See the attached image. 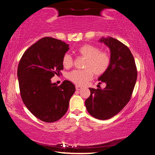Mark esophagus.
<instances>
[{
  "label": "esophagus",
  "mask_w": 155,
  "mask_h": 155,
  "mask_svg": "<svg viewBox=\"0 0 155 155\" xmlns=\"http://www.w3.org/2000/svg\"><path fill=\"white\" fill-rule=\"evenodd\" d=\"M81 89H82V87H81V86H78V85H76V90L77 91L81 90Z\"/></svg>",
  "instance_id": "1"
}]
</instances>
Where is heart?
Returning <instances> with one entry per match:
<instances>
[{
  "label": "heart",
  "mask_w": 155,
  "mask_h": 155,
  "mask_svg": "<svg viewBox=\"0 0 155 155\" xmlns=\"http://www.w3.org/2000/svg\"><path fill=\"white\" fill-rule=\"evenodd\" d=\"M78 54L85 58L83 68L85 70H75L69 72L67 77L78 85H83L91 79L94 74L100 76L108 69L111 58L106 52L100 51V49L91 44H85L77 50ZM63 66L70 68L73 65V59L69 54H65L62 59Z\"/></svg>",
  "instance_id": "heart-1"
}]
</instances>
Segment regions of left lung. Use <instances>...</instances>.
Returning <instances> with one entry per match:
<instances>
[{
    "instance_id": "8db88e82",
    "label": "left lung",
    "mask_w": 155,
    "mask_h": 155,
    "mask_svg": "<svg viewBox=\"0 0 155 155\" xmlns=\"http://www.w3.org/2000/svg\"><path fill=\"white\" fill-rule=\"evenodd\" d=\"M99 41L111 52L109 67L98 78V81L106 83V87L89 88L91 94L85 103L91 115L107 120L118 114L130 101L137 72L134 58L127 46L111 37H102Z\"/></svg>"
}]
</instances>
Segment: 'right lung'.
Returning <instances> with one entry per match:
<instances>
[{
    "label": "right lung",
    "mask_w": 155,
    "mask_h": 155,
    "mask_svg": "<svg viewBox=\"0 0 155 155\" xmlns=\"http://www.w3.org/2000/svg\"><path fill=\"white\" fill-rule=\"evenodd\" d=\"M69 45L57 39H40L25 52L17 76L21 98L27 109L38 119L54 122L67 112L75 86L65 80L59 86L51 82L64 69L62 59Z\"/></svg>",
    "instance_id": "add662e5"
}]
</instances>
